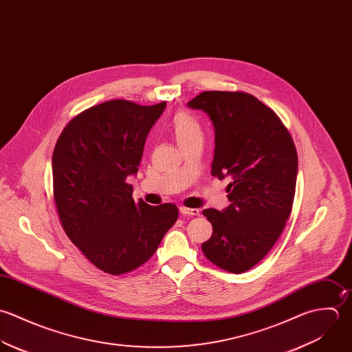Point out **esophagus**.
Wrapping results in <instances>:
<instances>
[{
    "label": "esophagus",
    "instance_id": "1",
    "mask_svg": "<svg viewBox=\"0 0 352 352\" xmlns=\"http://www.w3.org/2000/svg\"><path fill=\"white\" fill-rule=\"evenodd\" d=\"M180 213L183 216H187V217H195V216H199V210L198 209H188V208H180Z\"/></svg>",
    "mask_w": 352,
    "mask_h": 352
}]
</instances>
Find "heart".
<instances>
[{
  "label": "heart",
  "mask_w": 352,
  "mask_h": 352,
  "mask_svg": "<svg viewBox=\"0 0 352 352\" xmlns=\"http://www.w3.org/2000/svg\"><path fill=\"white\" fill-rule=\"evenodd\" d=\"M170 129L179 146L191 140L195 136H201L202 133L199 122L184 112H179L175 115L170 124Z\"/></svg>",
  "instance_id": "1"
}]
</instances>
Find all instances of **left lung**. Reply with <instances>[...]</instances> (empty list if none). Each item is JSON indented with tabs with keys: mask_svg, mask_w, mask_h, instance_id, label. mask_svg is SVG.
I'll return each mask as SVG.
<instances>
[{
	"mask_svg": "<svg viewBox=\"0 0 352 352\" xmlns=\"http://www.w3.org/2000/svg\"><path fill=\"white\" fill-rule=\"evenodd\" d=\"M187 105L213 122L212 175L231 179V205L223 212L204 210L213 234L202 251L219 267L239 274L270 251L285 227L296 187V148L281 120L251 94L204 91Z\"/></svg>",
	"mask_w": 352,
	"mask_h": 352,
	"instance_id": "8db88e82",
	"label": "left lung"
}]
</instances>
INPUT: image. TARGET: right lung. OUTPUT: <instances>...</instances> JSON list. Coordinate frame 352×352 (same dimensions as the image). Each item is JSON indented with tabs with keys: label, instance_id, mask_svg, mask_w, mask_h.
Returning <instances> with one entry per match:
<instances>
[{
	"label": "right lung",
	"instance_id": "obj_1",
	"mask_svg": "<svg viewBox=\"0 0 352 352\" xmlns=\"http://www.w3.org/2000/svg\"><path fill=\"white\" fill-rule=\"evenodd\" d=\"M165 107L108 101L71 120L56 143L53 192L61 226L105 273L118 276L148 261L179 217L173 204L135 202L126 183Z\"/></svg>",
	"mask_w": 352,
	"mask_h": 352
}]
</instances>
